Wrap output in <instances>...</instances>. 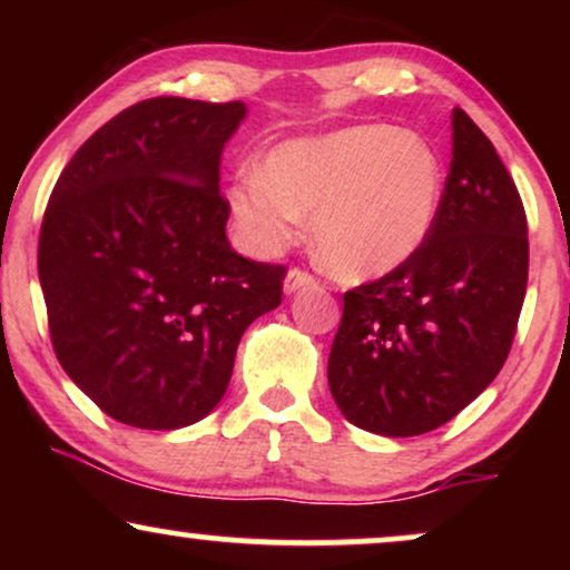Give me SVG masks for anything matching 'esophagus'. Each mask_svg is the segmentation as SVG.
Instances as JSON below:
<instances>
[{
	"instance_id": "1",
	"label": "esophagus",
	"mask_w": 570,
	"mask_h": 570,
	"mask_svg": "<svg viewBox=\"0 0 570 570\" xmlns=\"http://www.w3.org/2000/svg\"><path fill=\"white\" fill-rule=\"evenodd\" d=\"M314 285H316L314 275H308L306 269H298V267H293L291 272H287V275H285V283H283V287H285V293H287V295L295 293V291H301V287H314Z\"/></svg>"
}]
</instances>
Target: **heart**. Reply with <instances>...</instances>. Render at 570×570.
I'll list each match as a JSON object with an SVG mask.
<instances>
[{
	"instance_id": "1",
	"label": "heart",
	"mask_w": 570,
	"mask_h": 570,
	"mask_svg": "<svg viewBox=\"0 0 570 570\" xmlns=\"http://www.w3.org/2000/svg\"><path fill=\"white\" fill-rule=\"evenodd\" d=\"M441 155L412 131L355 124L272 147L262 170L228 189L230 213L262 252L291 244L314 217L322 264L342 279H373L420 254L439 220Z\"/></svg>"
}]
</instances>
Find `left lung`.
Wrapping results in <instances>:
<instances>
[{
	"label": "left lung",
	"mask_w": 570,
	"mask_h": 570,
	"mask_svg": "<svg viewBox=\"0 0 570 570\" xmlns=\"http://www.w3.org/2000/svg\"><path fill=\"white\" fill-rule=\"evenodd\" d=\"M431 238L345 293L330 389L350 423L407 439L449 423L509 357L527 293V215L495 147L462 108Z\"/></svg>",
	"instance_id": "8db88e82"
}]
</instances>
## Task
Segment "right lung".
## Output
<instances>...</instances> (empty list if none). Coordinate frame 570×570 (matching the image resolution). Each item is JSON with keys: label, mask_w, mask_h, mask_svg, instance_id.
<instances>
[{"label": "right lung", "mask_w": 570, "mask_h": 570, "mask_svg": "<svg viewBox=\"0 0 570 570\" xmlns=\"http://www.w3.org/2000/svg\"><path fill=\"white\" fill-rule=\"evenodd\" d=\"M246 106L150 98L61 170L38 240L61 368L106 415L176 431L228 389L246 326L283 301L285 267L225 236L220 155Z\"/></svg>", "instance_id": "right-lung-1"}]
</instances>
